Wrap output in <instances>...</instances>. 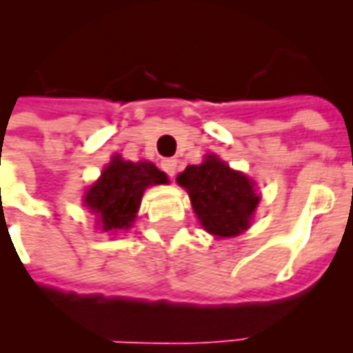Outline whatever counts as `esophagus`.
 <instances>
[{
  "label": "esophagus",
  "mask_w": 353,
  "mask_h": 353,
  "mask_svg": "<svg viewBox=\"0 0 353 353\" xmlns=\"http://www.w3.org/2000/svg\"><path fill=\"white\" fill-rule=\"evenodd\" d=\"M176 168H177V161H174V159L162 161V170H164V172H166L170 177L176 176Z\"/></svg>",
  "instance_id": "obj_1"
}]
</instances>
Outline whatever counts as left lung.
I'll list each match as a JSON object with an SVG mask.
<instances>
[{"label":"left lung","mask_w":353,"mask_h":353,"mask_svg":"<svg viewBox=\"0 0 353 353\" xmlns=\"http://www.w3.org/2000/svg\"><path fill=\"white\" fill-rule=\"evenodd\" d=\"M177 183L189 192L192 210L206 232L230 238L250 229L259 192L250 177L230 168L217 154L187 166L177 176Z\"/></svg>","instance_id":"left-lung-1"}]
</instances>
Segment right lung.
I'll return each instance as SVG.
<instances>
[{"instance_id": "obj_1", "label": "right lung", "mask_w": 353, "mask_h": 353, "mask_svg": "<svg viewBox=\"0 0 353 353\" xmlns=\"http://www.w3.org/2000/svg\"><path fill=\"white\" fill-rule=\"evenodd\" d=\"M164 183H168V176L153 162L123 161L121 154H115L100 179L85 192V206L98 217L103 232L126 230L136 219L147 187Z\"/></svg>"}]
</instances>
